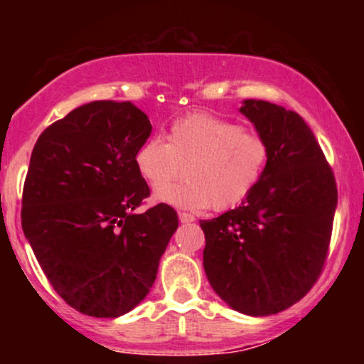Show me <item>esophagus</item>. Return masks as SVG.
<instances>
[{"label":"esophagus","instance_id":"1","mask_svg":"<svg viewBox=\"0 0 364 364\" xmlns=\"http://www.w3.org/2000/svg\"><path fill=\"white\" fill-rule=\"evenodd\" d=\"M178 217H179V223H181V224L193 223V220H195V217L191 215V214H186V212H179Z\"/></svg>","mask_w":364,"mask_h":364}]
</instances>
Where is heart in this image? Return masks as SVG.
Instances as JSON below:
<instances>
[{"mask_svg": "<svg viewBox=\"0 0 364 364\" xmlns=\"http://www.w3.org/2000/svg\"><path fill=\"white\" fill-rule=\"evenodd\" d=\"M270 159L265 136L217 116L195 112L174 121L166 141L145 140L133 156L136 173L156 198L188 210H225L240 205L257 188ZM187 181L162 188L181 176Z\"/></svg>", "mask_w": 364, "mask_h": 364, "instance_id": "heart-1", "label": "heart"}]
</instances>
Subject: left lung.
I'll return each instance as SVG.
<instances>
[{"label": "left lung", "instance_id": "obj_1", "mask_svg": "<svg viewBox=\"0 0 364 364\" xmlns=\"http://www.w3.org/2000/svg\"><path fill=\"white\" fill-rule=\"evenodd\" d=\"M241 112L265 136L270 159L240 207L200 220L203 269L232 310L267 316L298 303L327 260L337 185L315 135L298 112L246 99Z\"/></svg>", "mask_w": 364, "mask_h": 364}]
</instances>
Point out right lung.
Here are the masks:
<instances>
[{"instance_id":"1","label":"right lung","mask_w":364,"mask_h":364,"mask_svg":"<svg viewBox=\"0 0 364 364\" xmlns=\"http://www.w3.org/2000/svg\"><path fill=\"white\" fill-rule=\"evenodd\" d=\"M152 124L135 104L94 101L48 127L31 156L22 228L54 291L97 318L124 315L149 294L178 229L150 195L133 156Z\"/></svg>"}]
</instances>
